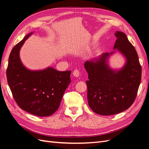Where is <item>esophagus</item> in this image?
Returning a JSON list of instances; mask_svg holds the SVG:
<instances>
[{
    "label": "esophagus",
    "instance_id": "obj_1",
    "mask_svg": "<svg viewBox=\"0 0 149 149\" xmlns=\"http://www.w3.org/2000/svg\"><path fill=\"white\" fill-rule=\"evenodd\" d=\"M73 76H74V77L78 78V77H79V71L78 70H74L73 71Z\"/></svg>",
    "mask_w": 149,
    "mask_h": 149
}]
</instances>
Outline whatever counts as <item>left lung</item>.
<instances>
[{"instance_id":"8db88e82","label":"left lung","mask_w":149,"mask_h":149,"mask_svg":"<svg viewBox=\"0 0 149 149\" xmlns=\"http://www.w3.org/2000/svg\"><path fill=\"white\" fill-rule=\"evenodd\" d=\"M115 35L113 52L103 53L84 63L89 79L86 81L89 106L102 116L127 109L136 97L141 81L142 68L136 49L124 33L117 31ZM117 51L125 59L119 69H112L109 65L110 58Z\"/></svg>"}]
</instances>
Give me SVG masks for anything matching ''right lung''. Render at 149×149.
<instances>
[{
	"label": "right lung",
	"mask_w": 149,
	"mask_h": 149,
	"mask_svg": "<svg viewBox=\"0 0 149 149\" xmlns=\"http://www.w3.org/2000/svg\"><path fill=\"white\" fill-rule=\"evenodd\" d=\"M28 33L13 47L7 69L8 84L17 104L29 113L40 117L52 115L60 106L63 96L71 83V71H60L48 66L31 70L22 63L20 51Z\"/></svg>",
	"instance_id": "right-lung-1"
}]
</instances>
